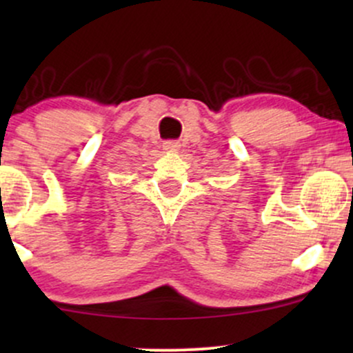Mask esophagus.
<instances>
[{"label": "esophagus", "mask_w": 353, "mask_h": 353, "mask_svg": "<svg viewBox=\"0 0 353 353\" xmlns=\"http://www.w3.org/2000/svg\"><path fill=\"white\" fill-rule=\"evenodd\" d=\"M179 143H177V141H168V143L164 144V149L165 151H177V149H179Z\"/></svg>", "instance_id": "obj_1"}]
</instances>
